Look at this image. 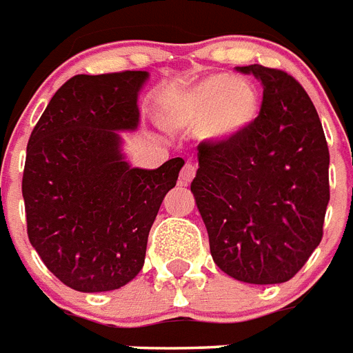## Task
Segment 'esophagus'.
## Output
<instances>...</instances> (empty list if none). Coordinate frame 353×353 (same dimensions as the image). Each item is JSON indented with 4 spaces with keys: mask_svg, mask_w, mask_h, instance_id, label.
Masks as SVG:
<instances>
[{
    "mask_svg": "<svg viewBox=\"0 0 353 353\" xmlns=\"http://www.w3.org/2000/svg\"><path fill=\"white\" fill-rule=\"evenodd\" d=\"M196 177V165H192V163H186L185 167L181 170V176H179V183L181 185H190V181Z\"/></svg>",
    "mask_w": 353,
    "mask_h": 353,
    "instance_id": "1",
    "label": "esophagus"
}]
</instances>
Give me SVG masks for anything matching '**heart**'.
I'll return each mask as SVG.
<instances>
[{"label": "heart", "instance_id": "b5f03b06", "mask_svg": "<svg viewBox=\"0 0 353 353\" xmlns=\"http://www.w3.org/2000/svg\"><path fill=\"white\" fill-rule=\"evenodd\" d=\"M261 96L254 83L228 74H210L192 83L165 108L172 127L201 128L206 141L226 143L257 121Z\"/></svg>", "mask_w": 353, "mask_h": 353}]
</instances>
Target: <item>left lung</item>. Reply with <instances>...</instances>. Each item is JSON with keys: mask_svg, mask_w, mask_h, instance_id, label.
<instances>
[{"mask_svg": "<svg viewBox=\"0 0 353 353\" xmlns=\"http://www.w3.org/2000/svg\"><path fill=\"white\" fill-rule=\"evenodd\" d=\"M263 85L257 121L226 143H201L190 190L226 276L277 285L303 268L323 237L330 154L314 103L292 76L239 67Z\"/></svg>", "mask_w": 353, "mask_h": 353, "instance_id": "8db88e82", "label": "left lung"}]
</instances>
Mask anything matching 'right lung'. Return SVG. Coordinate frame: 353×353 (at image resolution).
Masks as SVG:
<instances>
[{
	"label": "right lung",
	"instance_id": "obj_1",
	"mask_svg": "<svg viewBox=\"0 0 353 353\" xmlns=\"http://www.w3.org/2000/svg\"><path fill=\"white\" fill-rule=\"evenodd\" d=\"M148 72L70 77L34 127L23 172L30 245L77 292L117 290L141 272L148 232L185 161L132 167L121 132L139 125Z\"/></svg>",
	"mask_w": 353,
	"mask_h": 353
}]
</instances>
